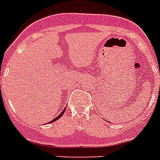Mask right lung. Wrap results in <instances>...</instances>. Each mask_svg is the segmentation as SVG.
Returning a JSON list of instances; mask_svg holds the SVG:
<instances>
[{"label": "right lung", "mask_w": 160, "mask_h": 160, "mask_svg": "<svg viewBox=\"0 0 160 160\" xmlns=\"http://www.w3.org/2000/svg\"><path fill=\"white\" fill-rule=\"evenodd\" d=\"M65 109H63V111L61 112V113H60V114H59V116H57V117H56V118H55V119H54L53 120H51V121H50V122H49V123H52V122L56 121V120H57V119H60V117H61V116H62V115H63V114H64V112H65Z\"/></svg>", "instance_id": "add662e5"}]
</instances>
